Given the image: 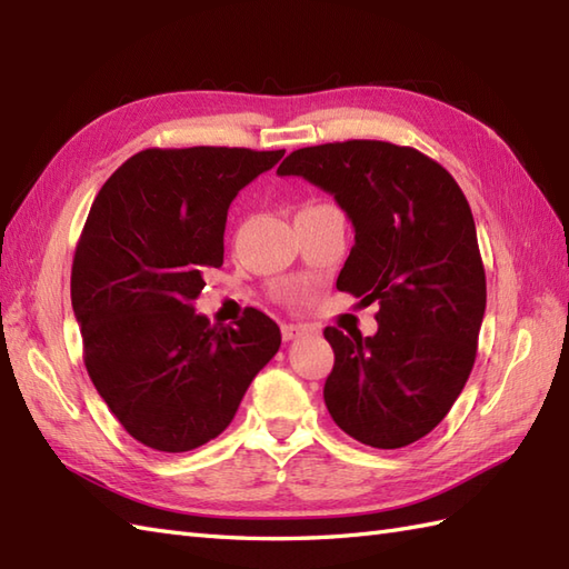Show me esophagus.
Returning a JSON list of instances; mask_svg holds the SVG:
<instances>
[{
    "mask_svg": "<svg viewBox=\"0 0 569 569\" xmlns=\"http://www.w3.org/2000/svg\"><path fill=\"white\" fill-rule=\"evenodd\" d=\"M300 335H306V328H300V325H283L281 328V337L286 342L296 340V337H300Z\"/></svg>",
    "mask_w": 569,
    "mask_h": 569,
    "instance_id": "esophagus-1",
    "label": "esophagus"
}]
</instances>
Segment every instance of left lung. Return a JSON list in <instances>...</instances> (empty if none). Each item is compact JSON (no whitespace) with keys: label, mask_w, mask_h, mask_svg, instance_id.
Here are the masks:
<instances>
[{"label":"left lung","mask_w":569,"mask_h":569,"mask_svg":"<svg viewBox=\"0 0 569 569\" xmlns=\"http://www.w3.org/2000/svg\"><path fill=\"white\" fill-rule=\"evenodd\" d=\"M278 173L335 196L355 224L337 288L379 303L377 335L325 328L335 352L322 391L332 420L379 450L426 438L465 389L487 308L462 188L430 156L371 139L298 149Z\"/></svg>","instance_id":"obj_1"}]
</instances>
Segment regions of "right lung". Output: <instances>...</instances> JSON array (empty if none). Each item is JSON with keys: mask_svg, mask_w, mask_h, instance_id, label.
Returning <instances> with one entry per match:
<instances>
[{"mask_svg": "<svg viewBox=\"0 0 569 569\" xmlns=\"http://www.w3.org/2000/svg\"><path fill=\"white\" fill-rule=\"evenodd\" d=\"M286 151L147 149L94 198L78 239L70 300L94 389L141 445L188 452L217 438L281 330L249 308L210 325L192 300L224 259L229 202Z\"/></svg>", "mask_w": 569, "mask_h": 569, "instance_id": "right-lung-1", "label": "right lung"}]
</instances>
